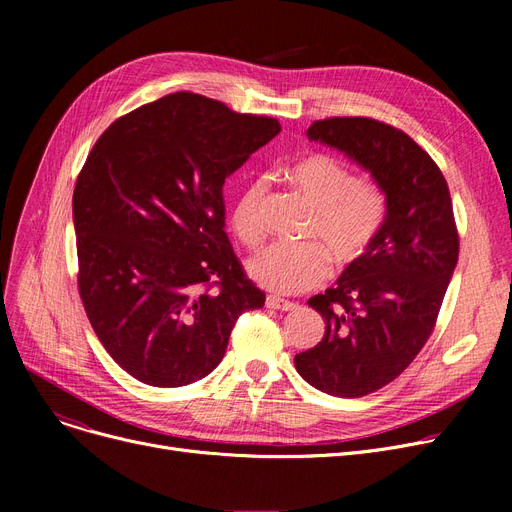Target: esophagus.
<instances>
[{
    "instance_id": "1",
    "label": "esophagus",
    "mask_w": 512,
    "mask_h": 512,
    "mask_svg": "<svg viewBox=\"0 0 512 512\" xmlns=\"http://www.w3.org/2000/svg\"><path fill=\"white\" fill-rule=\"evenodd\" d=\"M265 305L270 307V309H278V311H292V309H297V303L286 301V299L278 297V294H267V297H265Z\"/></svg>"
}]
</instances>
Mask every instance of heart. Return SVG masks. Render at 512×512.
I'll return each instance as SVG.
<instances>
[{"label":"heart","instance_id":"b5f03b06","mask_svg":"<svg viewBox=\"0 0 512 512\" xmlns=\"http://www.w3.org/2000/svg\"><path fill=\"white\" fill-rule=\"evenodd\" d=\"M288 180L315 209L305 236L315 242H274L249 261V274L261 286L282 294L319 286L336 270L359 263L378 240L388 220L390 199L382 182L357 172L328 153H311L288 168ZM267 180L253 178L232 205V228L242 245L257 247L265 234L263 203Z\"/></svg>","mask_w":512,"mask_h":512}]
</instances>
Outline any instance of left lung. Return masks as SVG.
<instances>
[{
    "label": "left lung",
    "mask_w": 512,
    "mask_h": 512,
    "mask_svg": "<svg viewBox=\"0 0 512 512\" xmlns=\"http://www.w3.org/2000/svg\"><path fill=\"white\" fill-rule=\"evenodd\" d=\"M307 137L351 155L390 199L369 253L309 299L326 334L294 357L313 388L359 398L396 380L432 336L459 261V230L444 174L407 132L375 118L334 116L315 120Z\"/></svg>",
    "instance_id": "1"
}]
</instances>
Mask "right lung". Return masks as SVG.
I'll return each instance as SVG.
<instances>
[{"instance_id":"1","label":"right lung","mask_w":512,"mask_h":512,"mask_svg":"<svg viewBox=\"0 0 512 512\" xmlns=\"http://www.w3.org/2000/svg\"><path fill=\"white\" fill-rule=\"evenodd\" d=\"M280 130L180 91L120 116L87 155L72 197L78 294L134 380L205 378L236 319L263 307L224 232V180Z\"/></svg>"}]
</instances>
